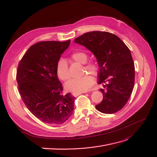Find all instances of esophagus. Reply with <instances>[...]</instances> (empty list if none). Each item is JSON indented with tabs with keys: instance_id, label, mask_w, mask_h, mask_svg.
Returning <instances> with one entry per match:
<instances>
[{
	"instance_id": "34e87169",
	"label": "esophagus",
	"mask_w": 157,
	"mask_h": 157,
	"mask_svg": "<svg viewBox=\"0 0 157 157\" xmlns=\"http://www.w3.org/2000/svg\"><path fill=\"white\" fill-rule=\"evenodd\" d=\"M81 94V93H72V95L74 96V97H77V96Z\"/></svg>"
}]
</instances>
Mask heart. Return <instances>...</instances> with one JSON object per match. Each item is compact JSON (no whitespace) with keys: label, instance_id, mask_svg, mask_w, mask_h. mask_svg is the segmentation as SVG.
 I'll return each mask as SVG.
<instances>
[{"label":"heart","instance_id":"b5f03b06","mask_svg":"<svg viewBox=\"0 0 157 157\" xmlns=\"http://www.w3.org/2000/svg\"><path fill=\"white\" fill-rule=\"evenodd\" d=\"M72 59L78 63L83 64L82 74L89 73L96 76L98 72V64L93 60H87V55L83 51L74 52L71 55ZM56 73L58 78L62 81L70 79V74L67 62L64 59L60 60L56 67ZM94 83V79L90 74H84L78 78H74L65 83V89L68 91L81 93L88 90Z\"/></svg>","mask_w":157,"mask_h":157}]
</instances>
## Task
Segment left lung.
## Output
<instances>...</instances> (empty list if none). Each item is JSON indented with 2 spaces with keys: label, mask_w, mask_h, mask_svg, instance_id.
Returning a JSON list of instances; mask_svg holds the SVG:
<instances>
[{
  "label": "left lung",
  "mask_w": 157,
  "mask_h": 157,
  "mask_svg": "<svg viewBox=\"0 0 157 157\" xmlns=\"http://www.w3.org/2000/svg\"><path fill=\"white\" fill-rule=\"evenodd\" d=\"M97 57L98 84L103 100L96 109L103 113H114L127 103L134 85L135 68L128 48L116 35L105 31L86 33L74 40Z\"/></svg>",
  "instance_id": "8db88e82"
}]
</instances>
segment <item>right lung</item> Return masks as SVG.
I'll return each instance as SVG.
<instances>
[{"mask_svg": "<svg viewBox=\"0 0 157 157\" xmlns=\"http://www.w3.org/2000/svg\"><path fill=\"white\" fill-rule=\"evenodd\" d=\"M66 42L41 41L33 44L20 60L16 74L18 91L25 105L45 123L62 124L72 114L75 97L63 94L56 67L68 48Z\"/></svg>", "mask_w": 157, "mask_h": 157, "instance_id": "obj_1", "label": "right lung"}]
</instances>
